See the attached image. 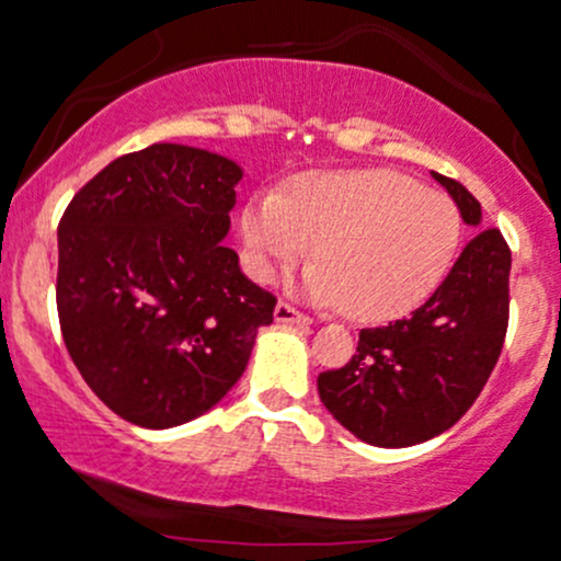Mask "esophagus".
<instances>
[{"mask_svg":"<svg viewBox=\"0 0 561 561\" xmlns=\"http://www.w3.org/2000/svg\"><path fill=\"white\" fill-rule=\"evenodd\" d=\"M275 321L278 323H294V327H310V319L305 313H299L291 305L278 302L275 305Z\"/></svg>","mask_w":561,"mask_h":561,"instance_id":"1","label":"esophagus"}]
</instances>
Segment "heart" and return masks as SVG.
I'll return each mask as SVG.
<instances>
[{
    "mask_svg": "<svg viewBox=\"0 0 561 561\" xmlns=\"http://www.w3.org/2000/svg\"><path fill=\"white\" fill-rule=\"evenodd\" d=\"M459 213L440 194L383 170L316 172L291 192H262L242 213L259 278L308 256L302 291L351 319H391L440 283L459 245Z\"/></svg>",
    "mask_w": 561,
    "mask_h": 561,
    "instance_id": "heart-1",
    "label": "heart"
}]
</instances>
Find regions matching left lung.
Segmentation results:
<instances>
[{
    "mask_svg": "<svg viewBox=\"0 0 561 561\" xmlns=\"http://www.w3.org/2000/svg\"><path fill=\"white\" fill-rule=\"evenodd\" d=\"M432 178L481 232L419 310L362 329L348 365L319 375L323 408L378 448L419 446L451 430L486 386L507 332L511 248L500 229L481 227V202L459 181Z\"/></svg>",
    "mask_w": 561,
    "mask_h": 561,
    "instance_id": "8db88e82",
    "label": "left lung"
}]
</instances>
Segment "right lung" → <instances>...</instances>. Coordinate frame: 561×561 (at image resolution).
<instances>
[{
  "mask_svg": "<svg viewBox=\"0 0 561 561\" xmlns=\"http://www.w3.org/2000/svg\"><path fill=\"white\" fill-rule=\"evenodd\" d=\"M238 161L153 142L110 161L59 224L61 334L85 383L124 421L170 430L245 373L275 297L224 245Z\"/></svg>",
  "mask_w": 561,
  "mask_h": 561,
  "instance_id": "1",
  "label": "right lung"
}]
</instances>
